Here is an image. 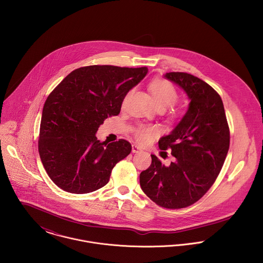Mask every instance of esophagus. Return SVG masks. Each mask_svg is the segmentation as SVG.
Wrapping results in <instances>:
<instances>
[{
	"label": "esophagus",
	"instance_id": "1",
	"mask_svg": "<svg viewBox=\"0 0 263 263\" xmlns=\"http://www.w3.org/2000/svg\"><path fill=\"white\" fill-rule=\"evenodd\" d=\"M142 149L139 147V146H137V145H133L132 146V152L133 153H139V152H141Z\"/></svg>",
	"mask_w": 263,
	"mask_h": 263
}]
</instances>
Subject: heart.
Wrapping results in <instances>:
<instances>
[{"label":"heart","instance_id":"heart-1","mask_svg":"<svg viewBox=\"0 0 263 263\" xmlns=\"http://www.w3.org/2000/svg\"><path fill=\"white\" fill-rule=\"evenodd\" d=\"M149 91L157 109H166L177 100V91L174 86L162 79H155L149 85ZM158 129L152 126H140L136 130V138L142 145H147L158 136Z\"/></svg>","mask_w":263,"mask_h":263}]
</instances>
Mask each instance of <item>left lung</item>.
<instances>
[{
	"instance_id": "obj_1",
	"label": "left lung",
	"mask_w": 263,
	"mask_h": 263,
	"mask_svg": "<svg viewBox=\"0 0 263 263\" xmlns=\"http://www.w3.org/2000/svg\"><path fill=\"white\" fill-rule=\"evenodd\" d=\"M164 78L187 95L186 113L168 136L159 140L161 150H171L174 161L165 166L155 156L140 174L143 191L166 209L193 204L216 181L230 146V132L220 95L205 82L187 73ZM165 153V152H164Z\"/></svg>"
}]
</instances>
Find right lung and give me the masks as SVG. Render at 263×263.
Listing matches in <instances>:
<instances>
[{
  "label": "right lung",
  "mask_w": 263,
  "mask_h": 263,
  "mask_svg": "<svg viewBox=\"0 0 263 263\" xmlns=\"http://www.w3.org/2000/svg\"><path fill=\"white\" fill-rule=\"evenodd\" d=\"M148 68L89 66L67 76L47 97L38 151L50 179L71 193H89L109 181L113 167L132 151L125 140H97L103 121L120 112L127 92Z\"/></svg>",
  "instance_id": "add662e5"
}]
</instances>
